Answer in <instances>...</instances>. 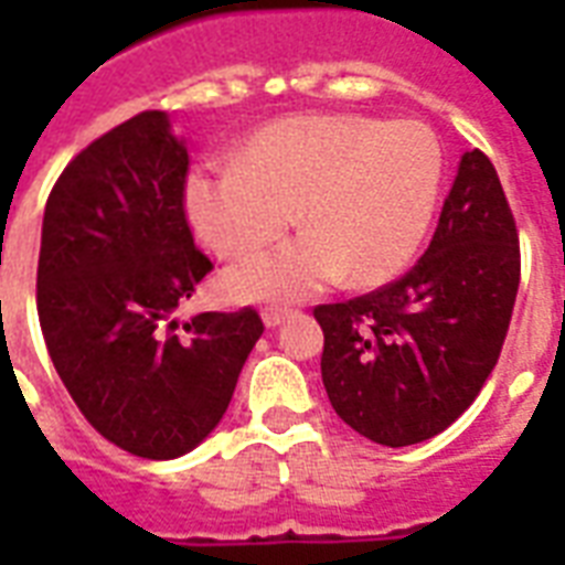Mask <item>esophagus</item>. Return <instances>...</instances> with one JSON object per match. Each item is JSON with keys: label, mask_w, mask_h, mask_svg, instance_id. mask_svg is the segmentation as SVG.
I'll return each mask as SVG.
<instances>
[{"label": "esophagus", "mask_w": 565, "mask_h": 565, "mask_svg": "<svg viewBox=\"0 0 565 565\" xmlns=\"http://www.w3.org/2000/svg\"><path fill=\"white\" fill-rule=\"evenodd\" d=\"M292 317L290 308H264V322L266 328H278L281 322H287V319Z\"/></svg>", "instance_id": "34e87169"}]
</instances>
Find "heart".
Masks as SVG:
<instances>
[{
	"label": "heart",
	"instance_id": "b5f03b06",
	"mask_svg": "<svg viewBox=\"0 0 565 565\" xmlns=\"http://www.w3.org/2000/svg\"><path fill=\"white\" fill-rule=\"evenodd\" d=\"M443 146L416 119L299 114L248 137L234 163L188 175L184 211L225 260L305 234L228 275L237 299H305L349 273L381 284L419 252L437 211Z\"/></svg>",
	"mask_w": 565,
	"mask_h": 565
}]
</instances>
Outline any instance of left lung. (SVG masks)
I'll return each instance as SVG.
<instances>
[{"instance_id": "left-lung-1", "label": "left lung", "mask_w": 565, "mask_h": 565, "mask_svg": "<svg viewBox=\"0 0 565 565\" xmlns=\"http://www.w3.org/2000/svg\"><path fill=\"white\" fill-rule=\"evenodd\" d=\"M519 275L508 195L490 158L472 149L411 273L313 308L326 334L322 384L337 416L390 448L446 430L499 363Z\"/></svg>"}]
</instances>
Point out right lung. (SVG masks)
I'll list each match as a JSON object with an SVG mask.
<instances>
[{
	"label": "right lung",
	"instance_id": "add662e5",
	"mask_svg": "<svg viewBox=\"0 0 565 565\" xmlns=\"http://www.w3.org/2000/svg\"><path fill=\"white\" fill-rule=\"evenodd\" d=\"M188 149L143 110L66 163L49 193L38 317L57 375L102 437L128 455H188L228 411L264 334L255 308L179 313L211 273L184 211Z\"/></svg>",
	"mask_w": 565,
	"mask_h": 565
}]
</instances>
